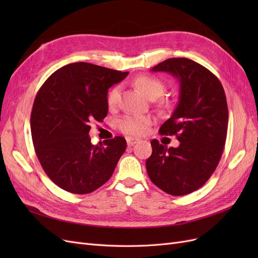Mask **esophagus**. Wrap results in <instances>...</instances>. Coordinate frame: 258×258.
Returning <instances> with one entry per match:
<instances>
[{
  "label": "esophagus",
  "mask_w": 258,
  "mask_h": 258,
  "mask_svg": "<svg viewBox=\"0 0 258 258\" xmlns=\"http://www.w3.org/2000/svg\"><path fill=\"white\" fill-rule=\"evenodd\" d=\"M138 142H139V139H137V138H131V137L127 138V144L129 146H134Z\"/></svg>",
  "instance_id": "esophagus-1"
}]
</instances>
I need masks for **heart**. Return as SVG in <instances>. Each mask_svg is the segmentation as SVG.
I'll use <instances>...</instances> for the list:
<instances>
[{
    "label": "heart",
    "mask_w": 258,
    "mask_h": 258,
    "mask_svg": "<svg viewBox=\"0 0 258 258\" xmlns=\"http://www.w3.org/2000/svg\"><path fill=\"white\" fill-rule=\"evenodd\" d=\"M135 86L141 90L147 98H158L165 91V84L160 80L152 76H139L135 80ZM120 96V88L117 86L114 87L107 96L108 106H115L118 102ZM152 123V117L148 115L128 114L124 115L118 121L119 129L124 134L130 136H142L144 135L147 127Z\"/></svg>",
    "instance_id": "heart-1"
}]
</instances>
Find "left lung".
<instances>
[{
  "instance_id": "left-lung-1",
  "label": "left lung",
  "mask_w": 258,
  "mask_h": 258,
  "mask_svg": "<svg viewBox=\"0 0 258 258\" xmlns=\"http://www.w3.org/2000/svg\"><path fill=\"white\" fill-rule=\"evenodd\" d=\"M151 71L178 80L177 105L159 134L176 136L179 145L168 148L154 139L146 171L161 190L184 196L204 186L221 160L228 127L225 91L212 72L187 58L167 59Z\"/></svg>"
}]
</instances>
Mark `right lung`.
Wrapping results in <instances>:
<instances>
[{"instance_id": "right-lung-1", "label": "right lung", "mask_w": 258, "mask_h": 258, "mask_svg": "<svg viewBox=\"0 0 258 258\" xmlns=\"http://www.w3.org/2000/svg\"><path fill=\"white\" fill-rule=\"evenodd\" d=\"M129 73L87 62L60 68L35 97L31 113L34 150L45 173L60 188L89 194L105 184L126 151L122 137L91 144L92 120L107 114V90Z\"/></svg>"}]
</instances>
